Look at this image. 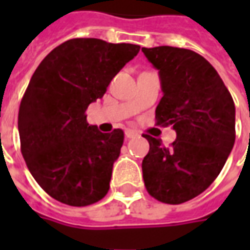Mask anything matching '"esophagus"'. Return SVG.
Instances as JSON below:
<instances>
[{
	"instance_id": "34e87169",
	"label": "esophagus",
	"mask_w": 250,
	"mask_h": 250,
	"mask_svg": "<svg viewBox=\"0 0 250 250\" xmlns=\"http://www.w3.org/2000/svg\"><path fill=\"white\" fill-rule=\"evenodd\" d=\"M139 135L136 131L134 130H125V138H128V139H131V138H136V136Z\"/></svg>"
}]
</instances>
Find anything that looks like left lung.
<instances>
[{"mask_svg": "<svg viewBox=\"0 0 250 250\" xmlns=\"http://www.w3.org/2000/svg\"><path fill=\"white\" fill-rule=\"evenodd\" d=\"M159 71L163 96L158 125H173L177 139L165 147L145 135L150 150L143 162L148 194L161 202L184 204L213 184L236 139V108L220 75L205 57L174 46L142 48Z\"/></svg>", "mask_w": 250, "mask_h": 250, "instance_id": "1", "label": "left lung"}]
</instances>
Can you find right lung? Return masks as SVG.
<instances>
[{"label": "right lung", "instance_id": "right-lung-1", "mask_svg": "<svg viewBox=\"0 0 250 250\" xmlns=\"http://www.w3.org/2000/svg\"><path fill=\"white\" fill-rule=\"evenodd\" d=\"M139 49L72 39L56 46L30 79L19 111L21 152L36 182L59 202L88 206L108 193L125 132H100L88 125L85 111Z\"/></svg>", "mask_w": 250, "mask_h": 250}]
</instances>
